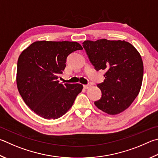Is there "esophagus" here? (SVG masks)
<instances>
[{
  "label": "esophagus",
  "mask_w": 158,
  "mask_h": 158,
  "mask_svg": "<svg viewBox=\"0 0 158 158\" xmlns=\"http://www.w3.org/2000/svg\"><path fill=\"white\" fill-rule=\"evenodd\" d=\"M90 87H91L90 85H84V88L85 89H88V88H90Z\"/></svg>",
  "instance_id": "esophagus-1"
}]
</instances>
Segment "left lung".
<instances>
[{
	"mask_svg": "<svg viewBox=\"0 0 158 158\" xmlns=\"http://www.w3.org/2000/svg\"><path fill=\"white\" fill-rule=\"evenodd\" d=\"M83 46L94 68L106 71L104 81L97 84L102 97L94 105L113 115L124 111L142 86L144 66L139 52L130 43L120 40L85 41Z\"/></svg>",
	"mask_w": 158,
	"mask_h": 158,
	"instance_id": "obj_1",
	"label": "left lung"
}]
</instances>
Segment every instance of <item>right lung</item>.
<instances>
[{
  "instance_id": "add662e5",
  "label": "right lung",
  "mask_w": 158,
  "mask_h": 158,
  "mask_svg": "<svg viewBox=\"0 0 158 158\" xmlns=\"http://www.w3.org/2000/svg\"><path fill=\"white\" fill-rule=\"evenodd\" d=\"M77 42H34L20 54L16 84L21 97L37 115L56 119L70 110L81 93L80 84H59L68 56L82 50Z\"/></svg>"
}]
</instances>
